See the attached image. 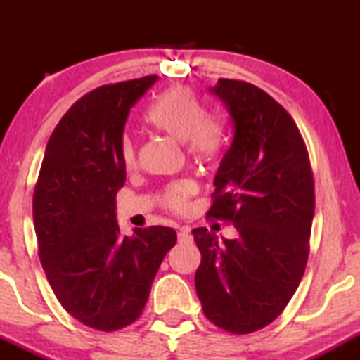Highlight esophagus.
<instances>
[{"instance_id":"obj_1","label":"esophagus","mask_w":360,"mask_h":360,"mask_svg":"<svg viewBox=\"0 0 360 360\" xmlns=\"http://www.w3.org/2000/svg\"><path fill=\"white\" fill-rule=\"evenodd\" d=\"M177 240H179V243H189L193 240V235H191V230H189V226H181L179 233H177Z\"/></svg>"}]
</instances>
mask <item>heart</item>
<instances>
[{
  "instance_id": "obj_1",
  "label": "heart",
  "mask_w": 360,
  "mask_h": 360,
  "mask_svg": "<svg viewBox=\"0 0 360 360\" xmlns=\"http://www.w3.org/2000/svg\"><path fill=\"white\" fill-rule=\"evenodd\" d=\"M143 118L157 131L184 142L189 155L200 162H210L220 155L223 147L221 127L208 118L205 103L186 86H176L159 94L146 110ZM120 155L127 169L135 166L137 152L134 140L128 135H123L120 142ZM194 191L196 186L193 181L184 179L174 183L164 193V205L174 212H181Z\"/></svg>"
}]
</instances>
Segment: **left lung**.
Listing matches in <instances>:
<instances>
[{"instance_id": "1", "label": "left lung", "mask_w": 360, "mask_h": 360, "mask_svg": "<svg viewBox=\"0 0 360 360\" xmlns=\"http://www.w3.org/2000/svg\"><path fill=\"white\" fill-rule=\"evenodd\" d=\"M233 122V140L214 176L210 218L230 221L233 240L194 229L201 264L198 298L212 323L257 332L281 315L300 286L309 254L315 183L295 120L266 91L245 81L212 88Z\"/></svg>"}]
</instances>
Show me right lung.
I'll return each instance as SVG.
<instances>
[{
  "label": "right lung",
  "instance_id": "1",
  "mask_svg": "<svg viewBox=\"0 0 360 360\" xmlns=\"http://www.w3.org/2000/svg\"><path fill=\"white\" fill-rule=\"evenodd\" d=\"M157 76L106 84L77 100L53 128L34 191L40 262L59 303L82 325L113 332L142 315L160 262L176 245L169 226L122 235L120 142L131 106Z\"/></svg>",
  "mask_w": 360,
  "mask_h": 360
}]
</instances>
